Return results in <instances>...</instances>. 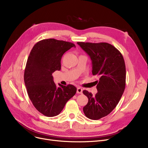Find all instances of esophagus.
Wrapping results in <instances>:
<instances>
[{"instance_id": "34e87169", "label": "esophagus", "mask_w": 148, "mask_h": 148, "mask_svg": "<svg viewBox=\"0 0 148 148\" xmlns=\"http://www.w3.org/2000/svg\"><path fill=\"white\" fill-rule=\"evenodd\" d=\"M82 92H83L82 88H77V94H82Z\"/></svg>"}]
</instances>
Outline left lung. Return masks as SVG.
Returning <instances> with one entry per match:
<instances>
[{
	"mask_svg": "<svg viewBox=\"0 0 148 148\" xmlns=\"http://www.w3.org/2000/svg\"><path fill=\"white\" fill-rule=\"evenodd\" d=\"M80 47L89 56L92 74L99 77L98 92L95 96L88 90L83 91L88 98L83 112L89 119L98 120L110 113L118 104L125 90L126 68L121 52L107 42H78Z\"/></svg>",
	"mask_w": 148,
	"mask_h": 148,
	"instance_id": "left-lung-1",
	"label": "left lung"
}]
</instances>
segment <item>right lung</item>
<instances>
[{
    "mask_svg": "<svg viewBox=\"0 0 148 148\" xmlns=\"http://www.w3.org/2000/svg\"><path fill=\"white\" fill-rule=\"evenodd\" d=\"M75 45L55 39L42 40L31 50L25 70L24 80L29 97L36 109L48 117L58 115L76 93L72 84L58 87L52 73L61 68L63 54Z\"/></svg>",
    "mask_w": 148,
    "mask_h": 148,
    "instance_id": "right-lung-1",
    "label": "right lung"
}]
</instances>
